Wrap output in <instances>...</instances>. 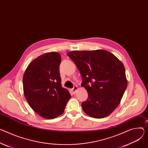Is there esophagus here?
I'll list each match as a JSON object with an SVG mask.
<instances>
[{
	"label": "esophagus",
	"mask_w": 148,
	"mask_h": 148,
	"mask_svg": "<svg viewBox=\"0 0 148 148\" xmlns=\"http://www.w3.org/2000/svg\"><path fill=\"white\" fill-rule=\"evenodd\" d=\"M77 89H78V87H77V86H74V87L72 88V91H73V92L74 94H75V92H76V91L77 90Z\"/></svg>",
	"instance_id": "34e87169"
}]
</instances>
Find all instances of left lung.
Wrapping results in <instances>:
<instances>
[{
  "label": "left lung",
  "instance_id": "left-lung-1",
  "mask_svg": "<svg viewBox=\"0 0 148 148\" xmlns=\"http://www.w3.org/2000/svg\"><path fill=\"white\" fill-rule=\"evenodd\" d=\"M82 76V86L88 99L82 103L83 111L94 118L110 115L119 106L127 85L123 63L104 49L73 51L66 53Z\"/></svg>",
  "mask_w": 148,
  "mask_h": 148
}]
</instances>
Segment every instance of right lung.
<instances>
[{"mask_svg":"<svg viewBox=\"0 0 148 148\" xmlns=\"http://www.w3.org/2000/svg\"><path fill=\"white\" fill-rule=\"evenodd\" d=\"M61 61L57 52L44 53L29 64L23 74L25 97L33 110L45 119L61 115L71 98L69 91L61 85Z\"/></svg>","mask_w":148,"mask_h":148,"instance_id":"right-lung-1","label":"right lung"}]
</instances>
